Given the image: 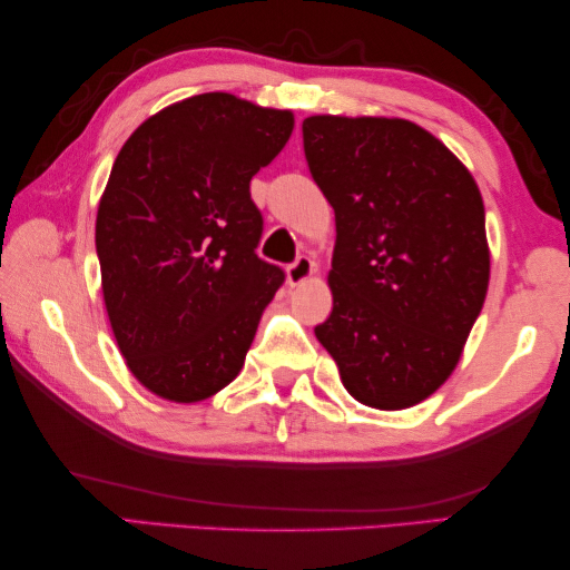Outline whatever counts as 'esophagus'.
<instances>
[{"label": "esophagus", "instance_id": "obj_1", "mask_svg": "<svg viewBox=\"0 0 570 570\" xmlns=\"http://www.w3.org/2000/svg\"><path fill=\"white\" fill-rule=\"evenodd\" d=\"M315 263L307 255H297L291 265H287V283L291 285H301L303 279L313 275Z\"/></svg>", "mask_w": 570, "mask_h": 570}]
</instances>
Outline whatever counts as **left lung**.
<instances>
[{
    "label": "left lung",
    "instance_id": "left-lung-1",
    "mask_svg": "<svg viewBox=\"0 0 570 570\" xmlns=\"http://www.w3.org/2000/svg\"><path fill=\"white\" fill-rule=\"evenodd\" d=\"M303 148L335 212L333 311L315 335L353 399L414 406L454 371L488 295L478 184L412 120L311 116Z\"/></svg>",
    "mask_w": 570,
    "mask_h": 570
}]
</instances>
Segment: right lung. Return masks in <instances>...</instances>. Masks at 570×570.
I'll list each match as a JSON object with an SVG mask.
<instances>
[{"mask_svg": "<svg viewBox=\"0 0 570 570\" xmlns=\"http://www.w3.org/2000/svg\"><path fill=\"white\" fill-rule=\"evenodd\" d=\"M291 110L204 92L164 108L120 148L96 222L110 328L154 394L191 404L245 366L259 315L285 283L257 257L249 181L283 151Z\"/></svg>", "mask_w": 570, "mask_h": 570, "instance_id": "1", "label": "right lung"}]
</instances>
